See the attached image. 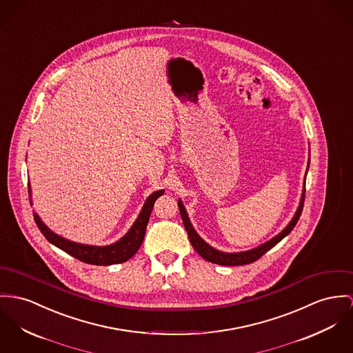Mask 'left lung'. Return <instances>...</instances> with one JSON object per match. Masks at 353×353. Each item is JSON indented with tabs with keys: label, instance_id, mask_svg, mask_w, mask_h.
Listing matches in <instances>:
<instances>
[{
	"label": "left lung",
	"instance_id": "left-lung-1",
	"mask_svg": "<svg viewBox=\"0 0 353 353\" xmlns=\"http://www.w3.org/2000/svg\"><path fill=\"white\" fill-rule=\"evenodd\" d=\"M307 169H309V165H307ZM303 201H305V190H303V193H302V199H301V203H299V210H297L296 215L293 217V220L289 223V225L281 234H278L275 238H272V241H269V242H266V243L262 244V245H259V247H256L254 250L244 251V252H235V254H228V252L217 251L215 248H212L211 245L205 243L196 234V231L193 230L190 219H188V215H187V211H185V208H184L181 201H179V210H180V214H181L184 227L187 230L190 242L200 256H203L208 262L221 265V266H242V265H248V263H252V262L258 261L261 256H263L275 244L279 243L286 235H289L292 232V230L296 227V224H297V221L299 220V216L302 214Z\"/></svg>",
	"mask_w": 353,
	"mask_h": 353
}]
</instances>
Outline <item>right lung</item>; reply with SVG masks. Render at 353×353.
<instances>
[{"label": "right lung", "mask_w": 353, "mask_h": 353, "mask_svg": "<svg viewBox=\"0 0 353 353\" xmlns=\"http://www.w3.org/2000/svg\"><path fill=\"white\" fill-rule=\"evenodd\" d=\"M28 192L30 193L29 187H28ZM163 193V190H157L153 194H150L148 197L139 216L137 219L136 223L130 228V231L119 242L111 244V245H105V247H95V245H85V244L70 242V241L54 234L51 230H48L46 227V224L40 220V217L37 216L36 214H33V217H34V221H36L39 230L46 236V239L54 244L56 247H59L60 250L65 251L67 254H70L71 256L77 258L78 261L84 262V263L98 265V266H109L114 263L126 262L138 251V248L143 242L146 225H148L149 217L152 214L153 205H154L156 200ZM29 197H30V194H29Z\"/></svg>", "instance_id": "add662e5"}]
</instances>
